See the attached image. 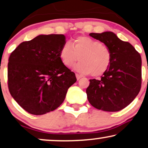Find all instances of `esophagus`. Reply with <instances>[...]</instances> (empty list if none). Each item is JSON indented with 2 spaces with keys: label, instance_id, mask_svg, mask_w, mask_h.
Masks as SVG:
<instances>
[{
  "label": "esophagus",
  "instance_id": "obj_1",
  "mask_svg": "<svg viewBox=\"0 0 148 148\" xmlns=\"http://www.w3.org/2000/svg\"><path fill=\"white\" fill-rule=\"evenodd\" d=\"M75 75H76L77 79V80H79V79H81V78L82 77V75H79L77 74V73H76Z\"/></svg>",
  "mask_w": 148,
  "mask_h": 148
}]
</instances>
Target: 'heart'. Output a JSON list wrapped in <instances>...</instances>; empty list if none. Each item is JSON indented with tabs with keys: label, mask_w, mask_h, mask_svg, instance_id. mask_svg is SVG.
Listing matches in <instances>:
<instances>
[{
	"label": "heart",
	"mask_w": 148,
	"mask_h": 148,
	"mask_svg": "<svg viewBox=\"0 0 148 148\" xmlns=\"http://www.w3.org/2000/svg\"><path fill=\"white\" fill-rule=\"evenodd\" d=\"M75 69L84 75L101 76L110 66L112 54L107 45L86 36H79L65 43L59 51V58L65 66L71 67L78 60Z\"/></svg>",
	"instance_id": "obj_1"
}]
</instances>
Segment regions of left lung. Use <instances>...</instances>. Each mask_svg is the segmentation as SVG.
Wrapping results in <instances>:
<instances>
[{"mask_svg":"<svg viewBox=\"0 0 148 148\" xmlns=\"http://www.w3.org/2000/svg\"><path fill=\"white\" fill-rule=\"evenodd\" d=\"M90 36L110 49L112 60L101 79H90L86 89L88 101L98 109L118 112L127 107L141 89V56L131 44L120 40L112 32Z\"/></svg>","mask_w":148,"mask_h":148,"instance_id":"obj_1","label":"left lung"}]
</instances>
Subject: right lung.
<instances>
[{
    "label": "right lung",
    "mask_w": 148,
    "mask_h": 148,
    "mask_svg": "<svg viewBox=\"0 0 148 148\" xmlns=\"http://www.w3.org/2000/svg\"><path fill=\"white\" fill-rule=\"evenodd\" d=\"M65 40L64 34H41L22 42L9 56V92L29 114L43 115L55 110L77 81L75 74L59 58Z\"/></svg>",
    "instance_id": "1"
}]
</instances>
